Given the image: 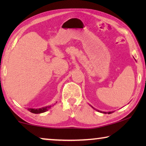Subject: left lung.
Here are the masks:
<instances>
[{"label": "left lung", "instance_id": "left-lung-1", "mask_svg": "<svg viewBox=\"0 0 146 146\" xmlns=\"http://www.w3.org/2000/svg\"><path fill=\"white\" fill-rule=\"evenodd\" d=\"M93 108V107H92ZM94 109H95V108H94ZM98 111V112H100V113H108V114H111V113H112L113 112H107V113H106V112H102V111H98V110H97Z\"/></svg>", "mask_w": 146, "mask_h": 146}]
</instances>
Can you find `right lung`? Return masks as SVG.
Segmentation results:
<instances>
[{
    "label": "right lung",
    "instance_id": "obj_1",
    "mask_svg": "<svg viewBox=\"0 0 146 146\" xmlns=\"http://www.w3.org/2000/svg\"><path fill=\"white\" fill-rule=\"evenodd\" d=\"M51 106H46V107L44 108H41L39 109H33V108H28V110L29 111L33 113H35V114H38V113H44L48 111L49 109L51 108Z\"/></svg>",
    "mask_w": 146,
    "mask_h": 146
}]
</instances>
